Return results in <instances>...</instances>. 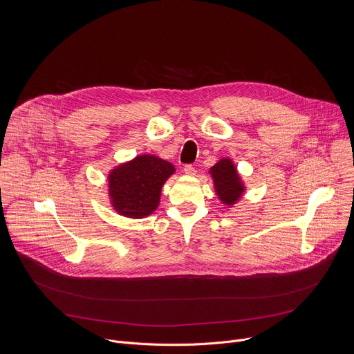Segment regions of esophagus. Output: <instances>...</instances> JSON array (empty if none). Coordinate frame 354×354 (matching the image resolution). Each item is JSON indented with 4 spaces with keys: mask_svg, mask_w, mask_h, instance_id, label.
<instances>
[{
    "mask_svg": "<svg viewBox=\"0 0 354 354\" xmlns=\"http://www.w3.org/2000/svg\"><path fill=\"white\" fill-rule=\"evenodd\" d=\"M183 171L186 175H196V168L193 165H185Z\"/></svg>",
    "mask_w": 354,
    "mask_h": 354,
    "instance_id": "34e87169",
    "label": "esophagus"
}]
</instances>
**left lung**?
<instances>
[{
  "mask_svg": "<svg viewBox=\"0 0 354 354\" xmlns=\"http://www.w3.org/2000/svg\"><path fill=\"white\" fill-rule=\"evenodd\" d=\"M210 172L214 179V186L218 198L227 206L235 205L241 194L243 193V185L231 160H220L210 169Z\"/></svg>",
  "mask_w": 354,
  "mask_h": 354,
  "instance_id": "8db88e82",
  "label": "left lung"
}]
</instances>
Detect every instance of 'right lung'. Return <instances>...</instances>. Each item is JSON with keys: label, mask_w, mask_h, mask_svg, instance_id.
I'll use <instances>...</instances> for the list:
<instances>
[{"label": "right lung", "mask_w": 354, "mask_h": 354, "mask_svg": "<svg viewBox=\"0 0 354 354\" xmlns=\"http://www.w3.org/2000/svg\"><path fill=\"white\" fill-rule=\"evenodd\" d=\"M174 172L171 162L147 154L115 168L109 175L115 210L131 218L149 216L158 207L162 185Z\"/></svg>", "instance_id": "1"}]
</instances>
